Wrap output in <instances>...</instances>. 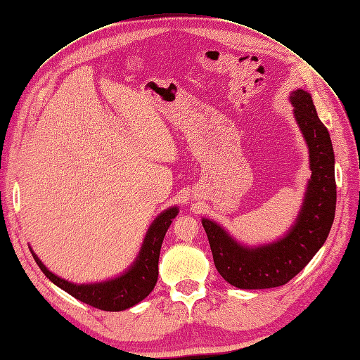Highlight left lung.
<instances>
[{
    "label": "left lung",
    "mask_w": 360,
    "mask_h": 360,
    "mask_svg": "<svg viewBox=\"0 0 360 360\" xmlns=\"http://www.w3.org/2000/svg\"><path fill=\"white\" fill-rule=\"evenodd\" d=\"M294 117L307 139L312 176L300 214L281 240L258 248H245L216 222L202 219L214 266L231 285L261 290L285 285L307 266L323 246L336 209L335 156L330 135L315 111L311 94L292 91Z\"/></svg>",
    "instance_id": "1"
}]
</instances>
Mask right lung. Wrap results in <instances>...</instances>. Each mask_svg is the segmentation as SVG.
<instances>
[{
    "instance_id": "right-lung-1",
    "label": "right lung",
    "mask_w": 360,
    "mask_h": 360,
    "mask_svg": "<svg viewBox=\"0 0 360 360\" xmlns=\"http://www.w3.org/2000/svg\"><path fill=\"white\" fill-rule=\"evenodd\" d=\"M177 213V207H172V209L160 213L148 228L143 248H141V252L134 266L122 276L111 281L99 282V284H72V282L53 275L52 271L43 266V263L34 252L31 254L34 257L40 270L46 275V278H49L61 290L68 291L75 299L102 311H123L132 308L134 304L146 299L151 290L155 288L159 274L158 264L160 246L163 237H165L168 228Z\"/></svg>"
}]
</instances>
